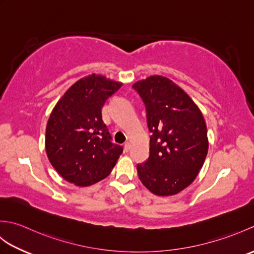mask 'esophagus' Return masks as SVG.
<instances>
[{
	"instance_id": "esophagus-1",
	"label": "esophagus",
	"mask_w": 254,
	"mask_h": 254,
	"mask_svg": "<svg viewBox=\"0 0 254 254\" xmlns=\"http://www.w3.org/2000/svg\"><path fill=\"white\" fill-rule=\"evenodd\" d=\"M130 149H131V143L127 142L126 144H124V150H126V152H128Z\"/></svg>"
}]
</instances>
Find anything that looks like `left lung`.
Here are the masks:
<instances>
[{
	"label": "left lung",
	"mask_w": 254,
	"mask_h": 254,
	"mask_svg": "<svg viewBox=\"0 0 254 254\" xmlns=\"http://www.w3.org/2000/svg\"><path fill=\"white\" fill-rule=\"evenodd\" d=\"M147 111L149 157L137 165L144 187L158 196L176 195L195 180L208 150L207 128L197 105L161 75L133 84Z\"/></svg>",
	"instance_id": "8db88e82"
}]
</instances>
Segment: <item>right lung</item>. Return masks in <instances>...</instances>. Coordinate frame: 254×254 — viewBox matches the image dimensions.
<instances>
[{
    "label": "right lung",
    "instance_id": "obj_1",
    "mask_svg": "<svg viewBox=\"0 0 254 254\" xmlns=\"http://www.w3.org/2000/svg\"><path fill=\"white\" fill-rule=\"evenodd\" d=\"M122 86L101 74L75 82L52 109L46 128V153L64 180L88 187L109 176L122 154L111 143L101 108Z\"/></svg>",
    "mask_w": 254,
    "mask_h": 254
}]
</instances>
